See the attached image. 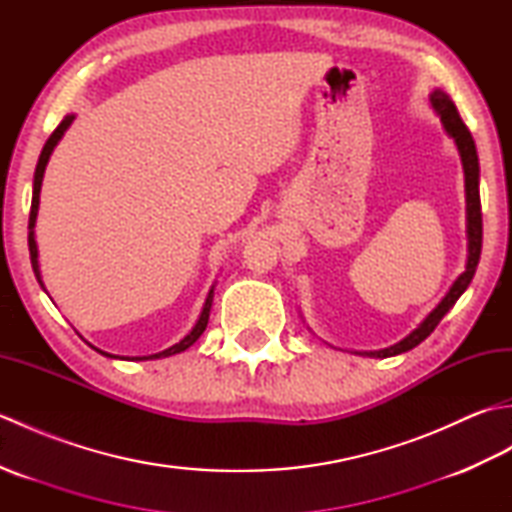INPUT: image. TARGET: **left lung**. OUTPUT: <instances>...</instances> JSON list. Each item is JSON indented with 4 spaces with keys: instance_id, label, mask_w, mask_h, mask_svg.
<instances>
[{
    "instance_id": "obj_1",
    "label": "left lung",
    "mask_w": 512,
    "mask_h": 512,
    "mask_svg": "<svg viewBox=\"0 0 512 512\" xmlns=\"http://www.w3.org/2000/svg\"><path fill=\"white\" fill-rule=\"evenodd\" d=\"M431 105L442 118V125L447 129L449 136L455 140V145L460 149L462 156V165H464V182H466V213H469V262H466V270L455 279V284L447 292L438 308L433 310L427 319H424L416 330H413L407 339H402L400 343L387 347V350L380 352H369L367 356L374 358H387V356H396L407 350H413V347L420 345L427 336L438 328V323L442 321L444 314H447L455 301L462 297V292L469 288L471 279L475 275V268L480 264V253H482V202H480V162H477V149H475V140L469 132V127L464 125L462 116L458 112V107L453 105L444 92H433L431 94Z\"/></svg>"
}]
</instances>
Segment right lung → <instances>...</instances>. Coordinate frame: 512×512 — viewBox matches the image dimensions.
Masks as SVG:
<instances>
[{"mask_svg":"<svg viewBox=\"0 0 512 512\" xmlns=\"http://www.w3.org/2000/svg\"><path fill=\"white\" fill-rule=\"evenodd\" d=\"M72 121H74V116H65L63 121L59 123V127L54 129V132L50 134L48 143L43 145V149H41V156H39L37 169H35V184H32V204H30V217H28V228H30V233H28V248H30V264H32V270H35V277L39 279V284H41V275H39V262H37V242H35V231H32V228H35L37 211H39V191H41V180H43V171H46V165H48V158H50V154H52V149L57 147V143L61 140L63 132H65V129L70 127V123H72ZM211 301H213V290L209 292V297H206V303H204V308H202V314H200L198 323H195V328H193L187 336H184V339H182L180 343H176L173 347H169V350L160 352V354H151V356H147V358H160V356L178 354V352H184V350H187V347H191L195 341H198V339H200V334L206 330V323H209ZM94 350H96V347H94ZM96 352H101V350H96ZM101 354H105V352H101ZM105 356H110V354H105Z\"/></svg>","mask_w":512,"mask_h":512,"instance_id":"add662e5","label":"right lung"}]
</instances>
